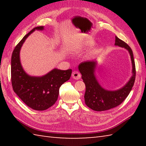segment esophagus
Instances as JSON below:
<instances>
[{
	"label": "esophagus",
	"mask_w": 146,
	"mask_h": 146,
	"mask_svg": "<svg viewBox=\"0 0 146 146\" xmlns=\"http://www.w3.org/2000/svg\"><path fill=\"white\" fill-rule=\"evenodd\" d=\"M72 77L75 80H79L81 78V74L78 71H73L72 73Z\"/></svg>",
	"instance_id": "34e87169"
}]
</instances>
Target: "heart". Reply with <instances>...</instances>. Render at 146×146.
Wrapping results in <instances>:
<instances>
[{
	"mask_svg": "<svg viewBox=\"0 0 146 146\" xmlns=\"http://www.w3.org/2000/svg\"><path fill=\"white\" fill-rule=\"evenodd\" d=\"M93 44V41H84L80 43L79 44H77L75 46H73V47H71V49H74L76 48H86L87 46L91 45ZM96 54V49L95 48H92L91 49L87 52V53L85 55V58L86 59H89L92 58Z\"/></svg>",
	"mask_w": 146,
	"mask_h": 146,
	"instance_id": "heart-1",
	"label": "heart"
}]
</instances>
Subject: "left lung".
Instances as JSON below:
<instances>
[{
	"label": "left lung",
	"instance_id": "1",
	"mask_svg": "<svg viewBox=\"0 0 146 146\" xmlns=\"http://www.w3.org/2000/svg\"><path fill=\"white\" fill-rule=\"evenodd\" d=\"M115 45L127 50L132 63V76L122 87L115 90H108L102 87L95 75L97 60L82 62L78 65V70L86 86L85 102L86 105L95 111H105L115 107L127 97L134 84L135 66L131 48L125 42L115 36Z\"/></svg>",
	"mask_w": 146,
	"mask_h": 146
}]
</instances>
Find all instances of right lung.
<instances>
[{
    "label": "right lung",
    "instance_id": "1",
    "mask_svg": "<svg viewBox=\"0 0 146 146\" xmlns=\"http://www.w3.org/2000/svg\"><path fill=\"white\" fill-rule=\"evenodd\" d=\"M44 26L33 28L15 46L11 58V82L14 92L24 103L36 110H44L56 102L59 90L70 78L72 70L53 68L41 76L27 74L22 66L20 51L24 42L36 30L43 31Z\"/></svg>",
    "mask_w": 146,
    "mask_h": 146
}]
</instances>
